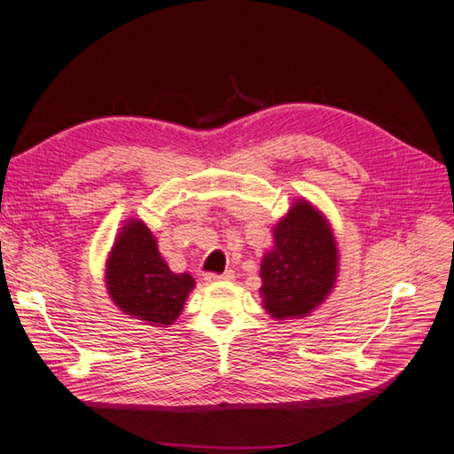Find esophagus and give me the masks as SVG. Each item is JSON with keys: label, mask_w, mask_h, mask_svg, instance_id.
I'll return each mask as SVG.
<instances>
[{"label": "esophagus", "mask_w": 454, "mask_h": 454, "mask_svg": "<svg viewBox=\"0 0 454 454\" xmlns=\"http://www.w3.org/2000/svg\"><path fill=\"white\" fill-rule=\"evenodd\" d=\"M235 278V272L232 270H225V272H222V274H215V272H208L204 277V280L206 282H222V280H232Z\"/></svg>", "instance_id": "1"}]
</instances>
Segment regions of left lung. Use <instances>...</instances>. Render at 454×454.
I'll return each instance as SVG.
<instances>
[{
  "label": "left lung",
  "mask_w": 454,
  "mask_h": 454,
  "mask_svg": "<svg viewBox=\"0 0 454 454\" xmlns=\"http://www.w3.org/2000/svg\"><path fill=\"white\" fill-rule=\"evenodd\" d=\"M274 246L261 261L265 310L277 320L303 318L332 294L339 252L332 227L309 200H297L272 229Z\"/></svg>",
  "instance_id": "obj_1"
}]
</instances>
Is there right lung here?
I'll list each match as a JSON object with an SVG mask.
<instances>
[{
    "label": "right lung",
    "mask_w": 454,
    "mask_h": 454,
    "mask_svg": "<svg viewBox=\"0 0 454 454\" xmlns=\"http://www.w3.org/2000/svg\"><path fill=\"white\" fill-rule=\"evenodd\" d=\"M106 286L122 312L164 327L182 314L195 280L187 272H172L160 257L153 232L140 219H129L109 252Z\"/></svg>",
    "instance_id": "right-lung-1"
}]
</instances>
